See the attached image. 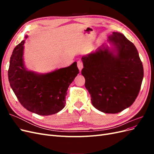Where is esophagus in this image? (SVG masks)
I'll return each instance as SVG.
<instances>
[{
    "label": "esophagus",
    "mask_w": 154,
    "mask_h": 154,
    "mask_svg": "<svg viewBox=\"0 0 154 154\" xmlns=\"http://www.w3.org/2000/svg\"><path fill=\"white\" fill-rule=\"evenodd\" d=\"M77 66H78V67L79 69V70H80V71H82V69H83V63L82 61H78L77 62Z\"/></svg>",
    "instance_id": "esophagus-1"
}]
</instances>
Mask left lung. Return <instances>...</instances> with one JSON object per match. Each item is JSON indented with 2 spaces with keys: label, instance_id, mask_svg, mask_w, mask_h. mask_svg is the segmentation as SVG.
Listing matches in <instances>:
<instances>
[{
  "label": "left lung",
  "instance_id": "left-lung-1",
  "mask_svg": "<svg viewBox=\"0 0 154 154\" xmlns=\"http://www.w3.org/2000/svg\"><path fill=\"white\" fill-rule=\"evenodd\" d=\"M109 41L114 51L103 45L82 57V74L92 105L103 112L116 114L136 100L144 71L136 48L123 34L114 32Z\"/></svg>",
  "mask_w": 154,
  "mask_h": 154
}]
</instances>
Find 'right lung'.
Returning <instances> with one entry per match:
<instances>
[{
  "label": "right lung",
  "instance_id": "obj_1",
  "mask_svg": "<svg viewBox=\"0 0 154 154\" xmlns=\"http://www.w3.org/2000/svg\"><path fill=\"white\" fill-rule=\"evenodd\" d=\"M24 43L23 40L18 44L11 56L8 69L10 86L27 110L41 116L57 113L64 108L68 87L79 73L77 63L44 74L29 71L23 62Z\"/></svg>",
  "mask_w": 154,
  "mask_h": 154
}]
</instances>
